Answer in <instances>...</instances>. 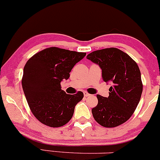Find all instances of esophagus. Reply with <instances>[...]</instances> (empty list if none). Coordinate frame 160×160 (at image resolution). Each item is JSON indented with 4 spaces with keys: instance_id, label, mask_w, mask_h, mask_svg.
<instances>
[{
    "instance_id": "esophagus-1",
    "label": "esophagus",
    "mask_w": 160,
    "mask_h": 160,
    "mask_svg": "<svg viewBox=\"0 0 160 160\" xmlns=\"http://www.w3.org/2000/svg\"><path fill=\"white\" fill-rule=\"evenodd\" d=\"M90 95H91V94H90L89 93H88L87 91H84V96H85V97H89Z\"/></svg>"
}]
</instances>
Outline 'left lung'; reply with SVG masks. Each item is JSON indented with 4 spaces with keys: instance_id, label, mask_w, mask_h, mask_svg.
I'll list each match as a JSON object with an SVG mask.
<instances>
[{
    "instance_id": "left-lung-1",
    "label": "left lung",
    "mask_w": 160,
    "mask_h": 160,
    "mask_svg": "<svg viewBox=\"0 0 160 160\" xmlns=\"http://www.w3.org/2000/svg\"><path fill=\"white\" fill-rule=\"evenodd\" d=\"M87 59L99 65L103 81L112 85L108 98L97 95L98 103L91 110L93 116L106 128L119 126L130 119L141 100L139 67L129 55L115 48L91 52Z\"/></svg>"
}]
</instances>
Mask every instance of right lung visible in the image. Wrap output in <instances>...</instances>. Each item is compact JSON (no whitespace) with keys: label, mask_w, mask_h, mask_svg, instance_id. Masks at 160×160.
Listing matches in <instances>:
<instances>
[{"label":"right lung","mask_w":160,"mask_h":160,"mask_svg":"<svg viewBox=\"0 0 160 160\" xmlns=\"http://www.w3.org/2000/svg\"><path fill=\"white\" fill-rule=\"evenodd\" d=\"M86 53L51 47L35 53L23 69L22 89L35 117L44 125L57 128L69 122L75 107L83 98L78 91L68 94L60 82L69 78V72Z\"/></svg>","instance_id":"right-lung-1"}]
</instances>
